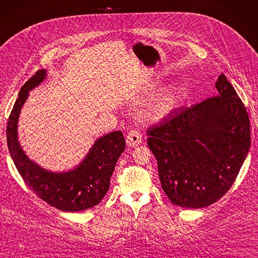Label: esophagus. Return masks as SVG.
Here are the masks:
<instances>
[{
    "mask_svg": "<svg viewBox=\"0 0 258 258\" xmlns=\"http://www.w3.org/2000/svg\"><path fill=\"white\" fill-rule=\"evenodd\" d=\"M126 143L130 147H136L142 143V135L135 130L131 131L126 137Z\"/></svg>",
    "mask_w": 258,
    "mask_h": 258,
    "instance_id": "obj_1",
    "label": "esophagus"
}]
</instances>
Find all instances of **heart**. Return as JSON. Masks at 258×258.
<instances>
[{"label": "heart", "instance_id": "obj_1", "mask_svg": "<svg viewBox=\"0 0 258 258\" xmlns=\"http://www.w3.org/2000/svg\"><path fill=\"white\" fill-rule=\"evenodd\" d=\"M183 94V88L179 85H172L158 95L149 105V114L154 120H162L176 109Z\"/></svg>", "mask_w": 258, "mask_h": 258}]
</instances>
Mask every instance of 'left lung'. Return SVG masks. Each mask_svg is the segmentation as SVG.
I'll return each instance as SVG.
<instances>
[{
  "instance_id": "8db88e82",
  "label": "left lung",
  "mask_w": 258,
  "mask_h": 258,
  "mask_svg": "<svg viewBox=\"0 0 258 258\" xmlns=\"http://www.w3.org/2000/svg\"><path fill=\"white\" fill-rule=\"evenodd\" d=\"M218 96L174 111L147 130L163 192L171 203L203 208L233 185L250 147L249 118L233 86L221 74Z\"/></svg>"
}]
</instances>
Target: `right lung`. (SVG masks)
<instances>
[{
	"mask_svg": "<svg viewBox=\"0 0 258 258\" xmlns=\"http://www.w3.org/2000/svg\"><path fill=\"white\" fill-rule=\"evenodd\" d=\"M45 77L47 71L39 70L19 91L6 127L10 154L25 183L39 198L62 211L86 210L98 205L107 194L116 161L125 149V140L121 131L100 137L79 166L68 172H51L31 161L18 142V116L28 91Z\"/></svg>",
	"mask_w": 258,
	"mask_h": 258,
	"instance_id": "add662e5",
	"label": "right lung"
}]
</instances>
